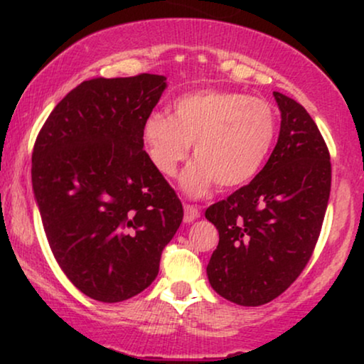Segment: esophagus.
Segmentation results:
<instances>
[{"mask_svg":"<svg viewBox=\"0 0 364 364\" xmlns=\"http://www.w3.org/2000/svg\"><path fill=\"white\" fill-rule=\"evenodd\" d=\"M198 217H200V210H198L197 207H193V205L183 207V222L191 223L193 220H197Z\"/></svg>","mask_w":364,"mask_h":364,"instance_id":"esophagus-1","label":"esophagus"}]
</instances>
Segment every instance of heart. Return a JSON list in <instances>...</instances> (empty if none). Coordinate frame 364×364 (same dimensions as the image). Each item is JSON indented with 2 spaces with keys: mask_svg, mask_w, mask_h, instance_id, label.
Here are the masks:
<instances>
[{
  "mask_svg": "<svg viewBox=\"0 0 364 364\" xmlns=\"http://www.w3.org/2000/svg\"><path fill=\"white\" fill-rule=\"evenodd\" d=\"M277 136V114L270 102L237 91L202 89L177 97L172 116L152 112L142 124V142L154 167L173 176L188 156L193 161L181 177L191 197L213 183L232 188L247 183L265 162Z\"/></svg>",
  "mask_w": 364,
  "mask_h": 364,
  "instance_id": "obj_1",
  "label": "heart"
}]
</instances>
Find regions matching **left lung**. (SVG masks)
I'll return each instance as SVG.
<instances>
[{"label":"left lung","mask_w":364,"mask_h":364,"mask_svg":"<svg viewBox=\"0 0 364 364\" xmlns=\"http://www.w3.org/2000/svg\"><path fill=\"white\" fill-rule=\"evenodd\" d=\"M273 96L282 124L265 167L205 210L218 230L208 282L242 306L265 305L296 280L320 237L330 198V152L315 121L295 99Z\"/></svg>","instance_id":"1"}]
</instances>
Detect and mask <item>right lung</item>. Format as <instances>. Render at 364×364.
I'll use <instances>...</instances> for the list:
<instances>
[{"label": "right lung", "instance_id": "add662e5", "mask_svg": "<svg viewBox=\"0 0 364 364\" xmlns=\"http://www.w3.org/2000/svg\"><path fill=\"white\" fill-rule=\"evenodd\" d=\"M167 77H96L49 114L33 151V191L53 255L84 295L117 303L159 273L183 208L144 151L142 124Z\"/></svg>", "mask_w": 364, "mask_h": 364}]
</instances>
